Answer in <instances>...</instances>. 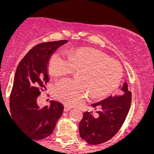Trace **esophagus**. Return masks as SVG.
<instances>
[{
	"instance_id": "obj_1",
	"label": "esophagus",
	"mask_w": 154,
	"mask_h": 154,
	"mask_svg": "<svg viewBox=\"0 0 154 154\" xmlns=\"http://www.w3.org/2000/svg\"><path fill=\"white\" fill-rule=\"evenodd\" d=\"M69 110H71V107L68 106L67 105H64V109H63V111H69Z\"/></svg>"
}]
</instances>
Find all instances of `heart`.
Returning <instances> with one entry per match:
<instances>
[{"instance_id":"1","label":"heart","mask_w":154,"mask_h":154,"mask_svg":"<svg viewBox=\"0 0 154 154\" xmlns=\"http://www.w3.org/2000/svg\"><path fill=\"white\" fill-rule=\"evenodd\" d=\"M48 69L56 77L78 71L79 80L62 79L54 89L55 98L70 106L81 103L90 93L95 98L107 96L119 85L122 77V68L119 62L91 48L69 51L67 57L56 51L49 59Z\"/></svg>"}]
</instances>
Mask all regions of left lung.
Wrapping results in <instances>:
<instances>
[{
	"label": "left lung",
	"instance_id": "left-lung-1",
	"mask_svg": "<svg viewBox=\"0 0 154 154\" xmlns=\"http://www.w3.org/2000/svg\"><path fill=\"white\" fill-rule=\"evenodd\" d=\"M120 91L116 95L92 104L93 108L99 107L100 110L93 112L85 111L79 122V135L88 143L98 145L106 142L119 131L130 110L132 94L129 91L128 83L125 82L119 87Z\"/></svg>",
	"mask_w": 154,
	"mask_h": 154
}]
</instances>
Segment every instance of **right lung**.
<instances>
[{
  "instance_id": "1",
  "label": "right lung",
  "mask_w": 154,
  "mask_h": 154,
  "mask_svg": "<svg viewBox=\"0 0 154 154\" xmlns=\"http://www.w3.org/2000/svg\"><path fill=\"white\" fill-rule=\"evenodd\" d=\"M67 42L62 40L35 45L17 68L10 95L11 115L19 128L34 140L50 135L62 115V103L51 100L50 106L40 108L37 98L49 81L48 67L51 55Z\"/></svg>"
}]
</instances>
